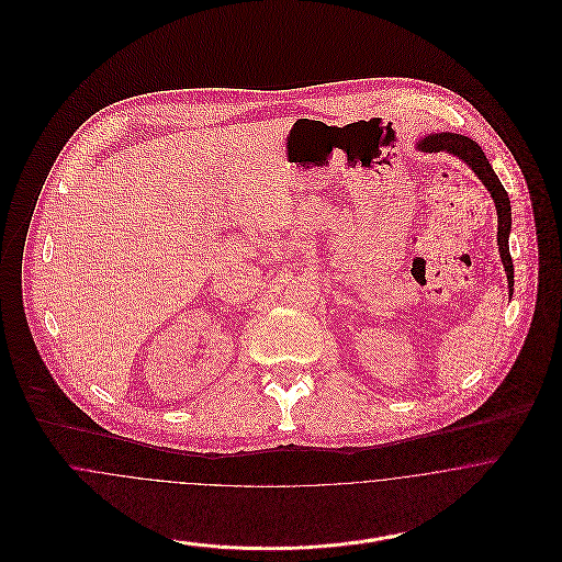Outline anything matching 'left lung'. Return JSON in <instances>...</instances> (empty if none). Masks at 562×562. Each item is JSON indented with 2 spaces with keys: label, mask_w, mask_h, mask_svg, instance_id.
<instances>
[{
  "label": "left lung",
  "mask_w": 562,
  "mask_h": 562,
  "mask_svg": "<svg viewBox=\"0 0 562 562\" xmlns=\"http://www.w3.org/2000/svg\"><path fill=\"white\" fill-rule=\"evenodd\" d=\"M419 151L426 154H439L446 151L450 156H457L459 160L465 161L476 177L484 183V188L488 190L495 210H497V250L506 270V279H508V294L513 296V283H515V270H513V259H510V250H508V236H510V201L508 194L502 186V181L497 179V175L493 172L491 164L486 160V156L482 154L481 147L461 134H452V132H443V134H430L426 138H422L417 143Z\"/></svg>",
  "instance_id": "obj_1"
}]
</instances>
